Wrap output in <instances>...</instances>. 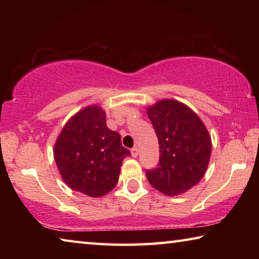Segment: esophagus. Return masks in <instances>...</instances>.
<instances>
[{
    "mask_svg": "<svg viewBox=\"0 0 259 259\" xmlns=\"http://www.w3.org/2000/svg\"><path fill=\"white\" fill-rule=\"evenodd\" d=\"M131 155H133V157H137L138 156V148L137 147L131 148Z\"/></svg>",
    "mask_w": 259,
    "mask_h": 259,
    "instance_id": "34e87169",
    "label": "esophagus"
}]
</instances>
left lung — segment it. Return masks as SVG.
Here are the masks:
<instances>
[{
	"label": "left lung",
	"mask_w": 259,
	"mask_h": 259,
	"mask_svg": "<svg viewBox=\"0 0 259 259\" xmlns=\"http://www.w3.org/2000/svg\"><path fill=\"white\" fill-rule=\"evenodd\" d=\"M159 139L160 160L146 170L147 181L165 195L190 190L204 176L211 153V139L200 117L186 105L161 100L147 109Z\"/></svg>",
	"instance_id": "obj_1"
}]
</instances>
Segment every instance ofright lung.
I'll list each match as a JSON object with an SVG mask.
<instances>
[{"label":"right lung","instance_id":"obj_1","mask_svg":"<svg viewBox=\"0 0 259 259\" xmlns=\"http://www.w3.org/2000/svg\"><path fill=\"white\" fill-rule=\"evenodd\" d=\"M54 155L67 186L98 198L115 187L122 161L131 154L120 134L107 128L103 109L88 106L64 126Z\"/></svg>","mask_w":259,"mask_h":259}]
</instances>
